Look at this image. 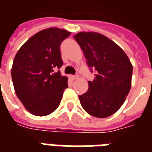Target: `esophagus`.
<instances>
[{
  "mask_svg": "<svg viewBox=\"0 0 152 152\" xmlns=\"http://www.w3.org/2000/svg\"><path fill=\"white\" fill-rule=\"evenodd\" d=\"M71 78L73 80H75V79H77V78H78V76H77V75H73V76H71Z\"/></svg>",
  "mask_w": 152,
  "mask_h": 152,
  "instance_id": "34e87169",
  "label": "esophagus"
}]
</instances>
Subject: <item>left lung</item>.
<instances>
[{"label": "left lung", "mask_w": 152, "mask_h": 152, "mask_svg": "<svg viewBox=\"0 0 152 152\" xmlns=\"http://www.w3.org/2000/svg\"><path fill=\"white\" fill-rule=\"evenodd\" d=\"M74 37L91 72L96 70L94 79L88 82V91L78 96L81 105L92 116L109 117L122 107L131 90V61L116 43L102 34L79 32Z\"/></svg>", "instance_id": "left-lung-1"}]
</instances>
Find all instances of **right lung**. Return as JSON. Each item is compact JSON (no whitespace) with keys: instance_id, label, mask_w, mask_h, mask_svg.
Wrapping results in <instances>:
<instances>
[{"instance_id":"1","label":"right lung","mask_w":152,"mask_h":152,"mask_svg":"<svg viewBox=\"0 0 152 152\" xmlns=\"http://www.w3.org/2000/svg\"><path fill=\"white\" fill-rule=\"evenodd\" d=\"M69 35L63 28H45L32 36L16 54L12 83L18 98L32 115H50L61 102L68 78L54 69L63 64L60 45Z\"/></svg>"}]
</instances>
